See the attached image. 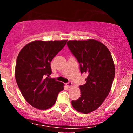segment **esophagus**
Wrapping results in <instances>:
<instances>
[{
    "label": "esophagus",
    "instance_id": "34e87169",
    "mask_svg": "<svg viewBox=\"0 0 133 133\" xmlns=\"http://www.w3.org/2000/svg\"><path fill=\"white\" fill-rule=\"evenodd\" d=\"M66 86L68 87V88H71V87L72 86V83L71 81H69L68 83H66Z\"/></svg>",
    "mask_w": 133,
    "mask_h": 133
}]
</instances>
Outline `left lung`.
I'll return each mask as SVG.
<instances>
[{
	"label": "left lung",
	"mask_w": 133,
	"mask_h": 133,
	"mask_svg": "<svg viewBox=\"0 0 133 133\" xmlns=\"http://www.w3.org/2000/svg\"><path fill=\"white\" fill-rule=\"evenodd\" d=\"M68 47L77 59L80 71L88 74L86 84L80 86L81 97L72 101L78 112L88 114L99 107L109 94L115 76L110 51L99 41H69Z\"/></svg>",
	"instance_id": "left-lung-1"
}]
</instances>
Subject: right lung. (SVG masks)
Returning a JSON list of instances; mask_svg holds the SVG:
<instances>
[{"mask_svg":"<svg viewBox=\"0 0 133 133\" xmlns=\"http://www.w3.org/2000/svg\"><path fill=\"white\" fill-rule=\"evenodd\" d=\"M67 41H36L25 45L16 61L15 77L24 99L31 106L47 109L56 103L64 84L50 78L51 62Z\"/></svg>","mask_w":133,"mask_h":133,"instance_id":"obj_1","label":"right lung"}]
</instances>
